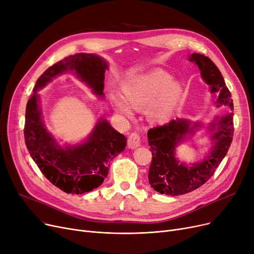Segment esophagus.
Instances as JSON below:
<instances>
[{
  "label": "esophagus",
  "mask_w": 254,
  "mask_h": 254,
  "mask_svg": "<svg viewBox=\"0 0 254 254\" xmlns=\"http://www.w3.org/2000/svg\"><path fill=\"white\" fill-rule=\"evenodd\" d=\"M141 144V137L138 134V132H131V134L128 136L127 139V146L131 149H135L139 147Z\"/></svg>",
  "instance_id": "esophagus-1"
}]
</instances>
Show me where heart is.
<instances>
[{
  "instance_id": "b5f03b06",
  "label": "heart",
  "mask_w": 254,
  "mask_h": 254,
  "mask_svg": "<svg viewBox=\"0 0 254 254\" xmlns=\"http://www.w3.org/2000/svg\"><path fill=\"white\" fill-rule=\"evenodd\" d=\"M125 99L113 93L111 100L116 112L130 116L129 107L136 110L145 108L150 123L163 124L174 114L182 97V87L172 81L163 71H154L130 79L124 86Z\"/></svg>"
}]
</instances>
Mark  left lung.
<instances>
[{"instance_id": "8db88e82", "label": "left lung", "mask_w": 254, "mask_h": 254, "mask_svg": "<svg viewBox=\"0 0 254 254\" xmlns=\"http://www.w3.org/2000/svg\"><path fill=\"white\" fill-rule=\"evenodd\" d=\"M189 60L197 64L204 81L210 85L211 92L216 93V106H228L234 110L231 91L226 87L216 64L199 53H192ZM233 116L234 113L230 112L220 119L216 118L210 125V129L214 131L212 139L215 144L203 162L193 164L191 167L178 161L175 157V149L186 136L193 134L194 129L199 127L198 124L190 127L189 120L177 118L165 126L150 128L147 137L152 152L148 173L151 188L159 193L179 195L190 192L205 184L229 151L234 136Z\"/></svg>"}]
</instances>
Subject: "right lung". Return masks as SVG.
I'll return each instance as SVG.
<instances>
[{
	"instance_id": "1",
	"label": "right lung",
	"mask_w": 254,
	"mask_h": 254,
	"mask_svg": "<svg viewBox=\"0 0 254 254\" xmlns=\"http://www.w3.org/2000/svg\"><path fill=\"white\" fill-rule=\"evenodd\" d=\"M107 69V62L92 53L66 57L38 78L26 104L23 129L26 148L42 174L66 193L81 194L99 188L108 175L110 162L125 150L127 138L100 118L84 143L61 147L43 124L37 91L56 76L74 71L96 95L103 97Z\"/></svg>"
}]
</instances>
